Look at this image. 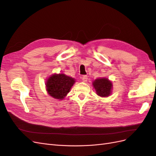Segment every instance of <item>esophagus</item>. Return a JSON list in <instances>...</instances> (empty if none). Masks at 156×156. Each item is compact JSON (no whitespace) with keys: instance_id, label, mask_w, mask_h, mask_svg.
Returning a JSON list of instances; mask_svg holds the SVG:
<instances>
[{"instance_id":"obj_1","label":"esophagus","mask_w":156,"mask_h":156,"mask_svg":"<svg viewBox=\"0 0 156 156\" xmlns=\"http://www.w3.org/2000/svg\"><path fill=\"white\" fill-rule=\"evenodd\" d=\"M82 80H83V82H87V81H88V77H87V75H83V76L82 77Z\"/></svg>"}]
</instances>
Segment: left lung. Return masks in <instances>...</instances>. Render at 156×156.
Wrapping results in <instances>:
<instances>
[{"mask_svg":"<svg viewBox=\"0 0 156 156\" xmlns=\"http://www.w3.org/2000/svg\"><path fill=\"white\" fill-rule=\"evenodd\" d=\"M98 96L101 97H107L112 92V84L106 78L97 79L92 83Z\"/></svg>","mask_w":156,"mask_h":156,"instance_id":"1","label":"left lung"}]
</instances>
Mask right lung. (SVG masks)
I'll use <instances>...</instances> for the list:
<instances>
[{
    "label": "right lung",
    "mask_w": 156,
    "mask_h": 156,
    "mask_svg": "<svg viewBox=\"0 0 156 156\" xmlns=\"http://www.w3.org/2000/svg\"><path fill=\"white\" fill-rule=\"evenodd\" d=\"M75 82L73 78L65 74H53L46 82V89L51 96L58 100H63Z\"/></svg>",
    "instance_id": "1"
}]
</instances>
